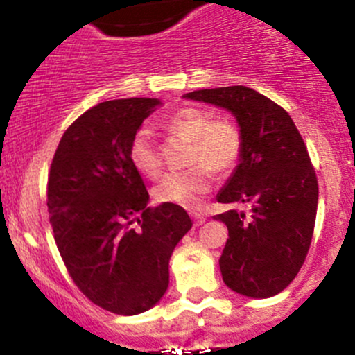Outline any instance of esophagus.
I'll return each mask as SVG.
<instances>
[{
  "label": "esophagus",
  "instance_id": "obj_1",
  "mask_svg": "<svg viewBox=\"0 0 355 355\" xmlns=\"http://www.w3.org/2000/svg\"><path fill=\"white\" fill-rule=\"evenodd\" d=\"M191 216H192V220H194V225H196V227H200V225L206 223V218H204L202 214H199V213H192Z\"/></svg>",
  "mask_w": 355,
  "mask_h": 355
}]
</instances>
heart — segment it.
I'll return each mask as SVG.
<instances>
[{
	"label": "heart",
	"instance_id": "1",
	"mask_svg": "<svg viewBox=\"0 0 355 355\" xmlns=\"http://www.w3.org/2000/svg\"><path fill=\"white\" fill-rule=\"evenodd\" d=\"M164 127L191 141L189 163L182 171L166 173L155 187L159 202L196 207L211 187V170L216 175L234 171L244 155V135L232 118L214 116L211 111L187 106L164 120ZM128 159L144 177L156 178L161 159L148 128H139L128 144Z\"/></svg>",
	"mask_w": 355,
	"mask_h": 355
}]
</instances>
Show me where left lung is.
<instances>
[{"label": "left lung", "mask_w": 355, "mask_h": 355, "mask_svg": "<svg viewBox=\"0 0 355 355\" xmlns=\"http://www.w3.org/2000/svg\"><path fill=\"white\" fill-rule=\"evenodd\" d=\"M235 114L244 155L218 202L249 204L214 216L228 228L223 282L256 299L280 293L306 261L318 211V178L302 135L277 103L244 85L185 94Z\"/></svg>", "instance_id": "8db88e82"}]
</instances>
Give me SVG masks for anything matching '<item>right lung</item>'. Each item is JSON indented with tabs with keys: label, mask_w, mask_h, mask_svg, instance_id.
<instances>
[{
	"label": "right lung",
	"mask_w": 355,
	"mask_h": 355,
	"mask_svg": "<svg viewBox=\"0 0 355 355\" xmlns=\"http://www.w3.org/2000/svg\"><path fill=\"white\" fill-rule=\"evenodd\" d=\"M155 98L92 106L63 134L48 175V211L68 275L91 302L134 316L168 287L175 245L192 228L187 211L149 194L128 144L159 106Z\"/></svg>",
	"instance_id": "1"
}]
</instances>
